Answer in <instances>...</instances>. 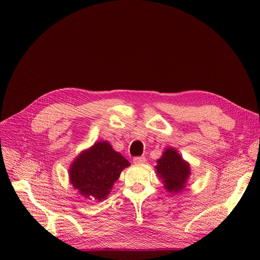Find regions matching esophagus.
<instances>
[{
  "instance_id": "obj_1",
  "label": "esophagus",
  "mask_w": 260,
  "mask_h": 260,
  "mask_svg": "<svg viewBox=\"0 0 260 260\" xmlns=\"http://www.w3.org/2000/svg\"><path fill=\"white\" fill-rule=\"evenodd\" d=\"M146 160V158L144 156H137V157H133V162L135 164H144Z\"/></svg>"
}]
</instances>
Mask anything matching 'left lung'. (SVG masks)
Here are the masks:
<instances>
[{"instance_id": "left-lung-1", "label": "left lung", "mask_w": 260, "mask_h": 260, "mask_svg": "<svg viewBox=\"0 0 260 260\" xmlns=\"http://www.w3.org/2000/svg\"><path fill=\"white\" fill-rule=\"evenodd\" d=\"M156 171L164 179L166 190L171 193L182 191L190 176V167L174 148H167L161 158L157 160Z\"/></svg>"}]
</instances>
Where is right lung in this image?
<instances>
[{
  "label": "right lung",
  "mask_w": 260,
  "mask_h": 260,
  "mask_svg": "<svg viewBox=\"0 0 260 260\" xmlns=\"http://www.w3.org/2000/svg\"><path fill=\"white\" fill-rule=\"evenodd\" d=\"M130 162L107 142H98L81 153L69 169L70 181L85 198L104 200Z\"/></svg>",
  "instance_id": "right-lung-1"
}]
</instances>
